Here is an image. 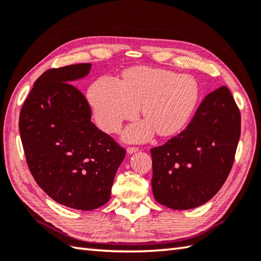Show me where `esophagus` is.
<instances>
[{
    "label": "esophagus",
    "instance_id": "esophagus-1",
    "mask_svg": "<svg viewBox=\"0 0 261 261\" xmlns=\"http://www.w3.org/2000/svg\"><path fill=\"white\" fill-rule=\"evenodd\" d=\"M138 150H139V148H137V147H127L126 148V152L127 154H135V152H137Z\"/></svg>",
    "mask_w": 261,
    "mask_h": 261
}]
</instances>
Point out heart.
Segmentation results:
<instances>
[{"instance_id": "b5f03b06", "label": "heart", "mask_w": 261, "mask_h": 261, "mask_svg": "<svg viewBox=\"0 0 261 261\" xmlns=\"http://www.w3.org/2000/svg\"><path fill=\"white\" fill-rule=\"evenodd\" d=\"M196 79L164 69L136 68L126 71L123 79L100 76L90 86L88 103L97 124L107 134H116L123 122L139 113L145 121L125 130L127 141H146L155 130L162 136L180 131L190 117L198 100Z\"/></svg>"}]
</instances>
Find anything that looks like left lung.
<instances>
[{
    "label": "left lung",
    "instance_id": "1",
    "mask_svg": "<svg viewBox=\"0 0 261 261\" xmlns=\"http://www.w3.org/2000/svg\"><path fill=\"white\" fill-rule=\"evenodd\" d=\"M240 135V111L223 86L205 97L181 134L150 150L156 201L186 211L211 200L229 174Z\"/></svg>",
    "mask_w": 261,
    "mask_h": 261
}]
</instances>
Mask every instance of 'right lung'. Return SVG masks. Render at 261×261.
Masks as SVG:
<instances>
[{
    "label": "right lung",
    "mask_w": 261,
    "mask_h": 261,
    "mask_svg": "<svg viewBox=\"0 0 261 261\" xmlns=\"http://www.w3.org/2000/svg\"><path fill=\"white\" fill-rule=\"evenodd\" d=\"M90 63L50 69L36 80L20 112L19 131L30 172L61 205L93 211L111 197L125 150L91 123L88 101L72 85Z\"/></svg>",
    "instance_id": "1"
}]
</instances>
